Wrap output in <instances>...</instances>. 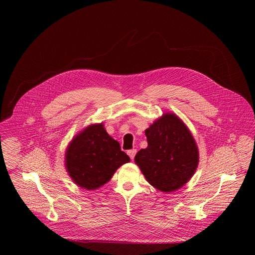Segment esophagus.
I'll return each mask as SVG.
<instances>
[{
    "mask_svg": "<svg viewBox=\"0 0 255 255\" xmlns=\"http://www.w3.org/2000/svg\"><path fill=\"white\" fill-rule=\"evenodd\" d=\"M127 154L129 155L130 159H131V160H133V159H134V156H135V154H136V150H135V149H132V150H129V151L127 152Z\"/></svg>",
    "mask_w": 255,
    "mask_h": 255,
    "instance_id": "1",
    "label": "esophagus"
}]
</instances>
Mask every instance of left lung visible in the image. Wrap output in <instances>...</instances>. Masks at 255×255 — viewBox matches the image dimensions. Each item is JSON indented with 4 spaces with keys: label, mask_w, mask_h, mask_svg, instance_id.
Returning a JSON list of instances; mask_svg holds the SVG:
<instances>
[{
    "label": "left lung",
    "mask_w": 255,
    "mask_h": 255,
    "mask_svg": "<svg viewBox=\"0 0 255 255\" xmlns=\"http://www.w3.org/2000/svg\"><path fill=\"white\" fill-rule=\"evenodd\" d=\"M148 146L134 161L156 189L172 192L188 182L198 165V148L189 129L172 113H166L144 131Z\"/></svg>",
    "instance_id": "8db88e82"
}]
</instances>
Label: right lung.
<instances>
[{
    "label": "right lung",
    "instance_id": "add662e5",
    "mask_svg": "<svg viewBox=\"0 0 255 255\" xmlns=\"http://www.w3.org/2000/svg\"><path fill=\"white\" fill-rule=\"evenodd\" d=\"M130 161L120 143L106 132L103 123L80 131L67 146L65 166L73 182L95 190L109 182L116 170Z\"/></svg>",
    "mask_w": 255,
    "mask_h": 255
}]
</instances>
